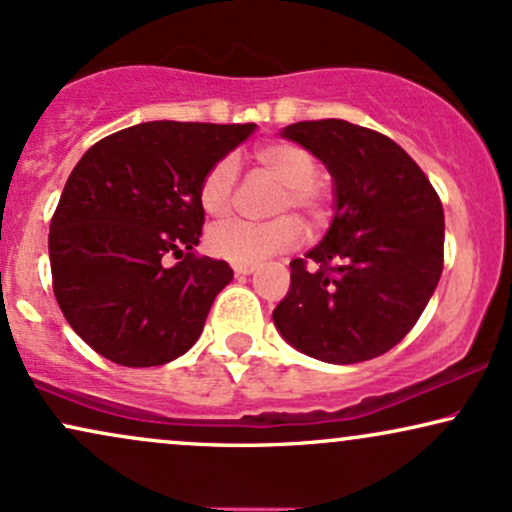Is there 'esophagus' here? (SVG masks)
<instances>
[{"mask_svg":"<svg viewBox=\"0 0 512 512\" xmlns=\"http://www.w3.org/2000/svg\"><path fill=\"white\" fill-rule=\"evenodd\" d=\"M235 275H251L256 270V263H232Z\"/></svg>","mask_w":512,"mask_h":512,"instance_id":"esophagus-1","label":"esophagus"}]
</instances>
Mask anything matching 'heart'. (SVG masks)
Here are the masks:
<instances>
[{"label":"heart","instance_id":"1","mask_svg":"<svg viewBox=\"0 0 512 512\" xmlns=\"http://www.w3.org/2000/svg\"><path fill=\"white\" fill-rule=\"evenodd\" d=\"M258 168L280 182L275 197V213L296 211L320 223L327 216L330 194L323 182L315 178L318 161L311 151L292 142H273L254 154ZM237 163L230 156L213 163L199 182V204L208 218H225L232 208ZM301 239V225L294 216H277L266 223L230 220L213 227L206 237V246L213 256L232 263H258L263 258L292 249Z\"/></svg>","mask_w":512,"mask_h":512}]
</instances>
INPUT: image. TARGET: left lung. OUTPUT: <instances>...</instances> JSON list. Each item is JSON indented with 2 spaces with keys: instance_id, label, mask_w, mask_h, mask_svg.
<instances>
[{
  "instance_id": "obj_1",
  "label": "left lung",
  "mask_w": 512,
  "mask_h": 512,
  "mask_svg": "<svg viewBox=\"0 0 512 512\" xmlns=\"http://www.w3.org/2000/svg\"><path fill=\"white\" fill-rule=\"evenodd\" d=\"M330 170L334 218L323 242L294 258L273 311L294 349L349 365L382 356L413 330L444 268V208L394 140L339 118L280 132ZM312 268H307V263Z\"/></svg>"
}]
</instances>
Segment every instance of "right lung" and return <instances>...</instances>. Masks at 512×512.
Segmentation results:
<instances>
[{"label":"right lung","instance_id":"add662e5","mask_svg":"<svg viewBox=\"0 0 512 512\" xmlns=\"http://www.w3.org/2000/svg\"><path fill=\"white\" fill-rule=\"evenodd\" d=\"M254 123L151 121L85 151L49 225L54 296L99 356L151 368L189 351L204 330L225 261L197 256L199 182ZM179 258L175 267L165 261Z\"/></svg>","mask_w":512,"mask_h":512}]
</instances>
